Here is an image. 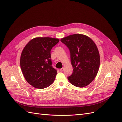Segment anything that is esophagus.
I'll list each match as a JSON object with an SVG mask.
<instances>
[{"instance_id": "obj_1", "label": "esophagus", "mask_w": 122, "mask_h": 122, "mask_svg": "<svg viewBox=\"0 0 122 122\" xmlns=\"http://www.w3.org/2000/svg\"><path fill=\"white\" fill-rule=\"evenodd\" d=\"M64 68H61V69H60V71H61V72H62V71H64Z\"/></svg>"}]
</instances>
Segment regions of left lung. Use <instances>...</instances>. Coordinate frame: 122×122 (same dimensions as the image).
<instances>
[{
	"instance_id": "left-lung-1",
	"label": "left lung",
	"mask_w": 122,
	"mask_h": 122,
	"mask_svg": "<svg viewBox=\"0 0 122 122\" xmlns=\"http://www.w3.org/2000/svg\"><path fill=\"white\" fill-rule=\"evenodd\" d=\"M61 41L68 48L73 72L68 77L73 86L83 87L91 83L96 76L100 66L97 47L88 36L81 34L70 35Z\"/></svg>"
}]
</instances>
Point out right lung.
<instances>
[{"label": "right lung", "mask_w": 122, "mask_h": 122, "mask_svg": "<svg viewBox=\"0 0 122 122\" xmlns=\"http://www.w3.org/2000/svg\"><path fill=\"white\" fill-rule=\"evenodd\" d=\"M58 39L36 38L25 46L20 57V67L27 82L34 87L46 88L55 80L56 70L52 66L50 51Z\"/></svg>", "instance_id": "1"}]
</instances>
